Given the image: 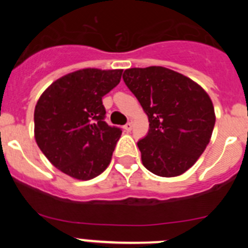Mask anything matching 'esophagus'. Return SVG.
Here are the masks:
<instances>
[{
    "mask_svg": "<svg viewBox=\"0 0 248 248\" xmlns=\"http://www.w3.org/2000/svg\"><path fill=\"white\" fill-rule=\"evenodd\" d=\"M131 129H133V123H131V122L126 123L125 125H124V130H125V131H128V133H129V131L131 130Z\"/></svg>",
    "mask_w": 248,
    "mask_h": 248,
    "instance_id": "1",
    "label": "esophagus"
}]
</instances>
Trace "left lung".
<instances>
[{
	"instance_id": "left-lung-1",
	"label": "left lung",
	"mask_w": 248,
	"mask_h": 248,
	"mask_svg": "<svg viewBox=\"0 0 248 248\" xmlns=\"http://www.w3.org/2000/svg\"><path fill=\"white\" fill-rule=\"evenodd\" d=\"M123 79L149 118L138 141L143 165L157 176L184 174L211 139L215 110L209 94L187 77L164 67L130 68Z\"/></svg>"
}]
</instances>
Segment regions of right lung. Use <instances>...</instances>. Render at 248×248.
Here are the masks:
<instances>
[{
  "instance_id": "obj_1",
  "label": "right lung",
  "mask_w": 248,
  "mask_h": 248,
  "mask_svg": "<svg viewBox=\"0 0 248 248\" xmlns=\"http://www.w3.org/2000/svg\"><path fill=\"white\" fill-rule=\"evenodd\" d=\"M123 69L87 68L53 82L34 109L37 145L57 169L91 180L108 168L122 129L104 122L102 98L120 82Z\"/></svg>"
}]
</instances>
